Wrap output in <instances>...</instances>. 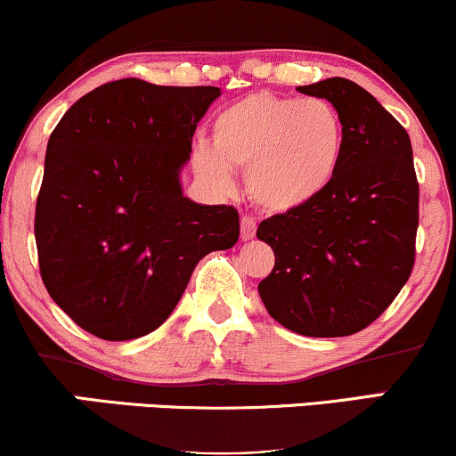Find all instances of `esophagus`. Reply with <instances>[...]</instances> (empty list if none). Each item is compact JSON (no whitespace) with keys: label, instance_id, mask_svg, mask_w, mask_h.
I'll return each instance as SVG.
<instances>
[{"label":"esophagus","instance_id":"1","mask_svg":"<svg viewBox=\"0 0 456 456\" xmlns=\"http://www.w3.org/2000/svg\"><path fill=\"white\" fill-rule=\"evenodd\" d=\"M256 235V221L252 216H242V221H240V238L244 240V242H248Z\"/></svg>","mask_w":456,"mask_h":456}]
</instances>
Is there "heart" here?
I'll return each mask as SVG.
<instances>
[{
  "label": "heart",
  "mask_w": 456,
  "mask_h": 456,
  "mask_svg": "<svg viewBox=\"0 0 456 456\" xmlns=\"http://www.w3.org/2000/svg\"><path fill=\"white\" fill-rule=\"evenodd\" d=\"M344 151L346 127L331 102L252 93L216 114L212 142H197L193 161L221 191H232L233 169L246 167L252 201L289 212L331 184Z\"/></svg>",
  "instance_id": "obj_1"
}]
</instances>
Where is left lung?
<instances>
[{
  "label": "left lung",
  "instance_id": "obj_1",
  "mask_svg": "<svg viewBox=\"0 0 456 456\" xmlns=\"http://www.w3.org/2000/svg\"><path fill=\"white\" fill-rule=\"evenodd\" d=\"M297 91L338 108L346 151L316 200L259 224L256 238L276 255L259 295L273 321L299 336H353L391 305L412 272V144L393 114L353 80L327 78Z\"/></svg>",
  "mask_w": 456,
  "mask_h": 456
}]
</instances>
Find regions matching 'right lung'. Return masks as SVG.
<instances>
[{
  "label": "right lung",
  "instance_id": "add662e5",
  "mask_svg": "<svg viewBox=\"0 0 456 456\" xmlns=\"http://www.w3.org/2000/svg\"><path fill=\"white\" fill-rule=\"evenodd\" d=\"M218 86H97L46 146L36 206L44 287L76 325L125 342L155 331L212 250L240 238L232 206L189 200L180 174Z\"/></svg>",
  "mask_w": 456,
  "mask_h": 456
}]
</instances>
